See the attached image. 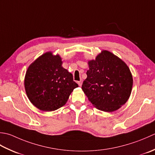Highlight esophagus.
Instances as JSON below:
<instances>
[{"instance_id": "obj_1", "label": "esophagus", "mask_w": 155, "mask_h": 155, "mask_svg": "<svg viewBox=\"0 0 155 155\" xmlns=\"http://www.w3.org/2000/svg\"><path fill=\"white\" fill-rule=\"evenodd\" d=\"M78 84L79 86H81V85H82V80H80V81H78Z\"/></svg>"}]
</instances>
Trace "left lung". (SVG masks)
<instances>
[{
    "instance_id": "1",
    "label": "left lung",
    "mask_w": 155,
    "mask_h": 155,
    "mask_svg": "<svg viewBox=\"0 0 155 155\" xmlns=\"http://www.w3.org/2000/svg\"><path fill=\"white\" fill-rule=\"evenodd\" d=\"M89 69L81 89L97 109L112 112L127 102L133 79L124 61L107 50L88 61Z\"/></svg>"
}]
</instances>
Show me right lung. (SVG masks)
I'll return each instance as SVG.
<instances>
[{
  "instance_id": "add662e5",
  "label": "right lung",
  "mask_w": 155,
  "mask_h": 155,
  "mask_svg": "<svg viewBox=\"0 0 155 155\" xmlns=\"http://www.w3.org/2000/svg\"><path fill=\"white\" fill-rule=\"evenodd\" d=\"M59 55L48 51L31 64L25 74L27 96L33 105L44 112H51L64 106L78 84L73 75L62 67Z\"/></svg>"
}]
</instances>
